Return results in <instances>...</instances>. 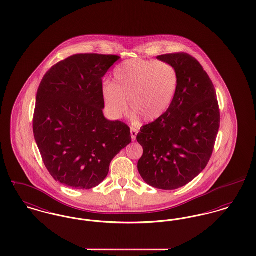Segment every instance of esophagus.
I'll list each match as a JSON object with an SVG mask.
<instances>
[{"instance_id": "1", "label": "esophagus", "mask_w": 256, "mask_h": 256, "mask_svg": "<svg viewBox=\"0 0 256 256\" xmlns=\"http://www.w3.org/2000/svg\"><path fill=\"white\" fill-rule=\"evenodd\" d=\"M137 134H138V130L137 128H130V134H132V141H136Z\"/></svg>"}]
</instances>
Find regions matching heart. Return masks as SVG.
<instances>
[{"instance_id": "heart-1", "label": "heart", "mask_w": 256, "mask_h": 256, "mask_svg": "<svg viewBox=\"0 0 256 256\" xmlns=\"http://www.w3.org/2000/svg\"><path fill=\"white\" fill-rule=\"evenodd\" d=\"M178 84V72L170 64L132 59L114 70L113 82H106L102 92L113 117H120L126 111L128 100L132 112L145 122H154L172 104Z\"/></svg>"}]
</instances>
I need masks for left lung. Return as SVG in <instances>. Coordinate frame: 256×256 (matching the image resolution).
I'll return each mask as SVG.
<instances>
[{"mask_svg": "<svg viewBox=\"0 0 256 256\" xmlns=\"http://www.w3.org/2000/svg\"><path fill=\"white\" fill-rule=\"evenodd\" d=\"M179 76L176 96L166 113L140 128L143 147L138 171L150 186L172 190L194 180L207 166L220 128L216 94L199 62L186 53L156 57Z\"/></svg>", "mask_w": 256, "mask_h": 256, "instance_id": "obj_1", "label": "left lung"}]
</instances>
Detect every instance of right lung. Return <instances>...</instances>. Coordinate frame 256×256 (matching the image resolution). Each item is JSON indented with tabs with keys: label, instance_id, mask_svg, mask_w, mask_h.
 <instances>
[{
	"label": "right lung",
	"instance_id": "right-lung-1",
	"mask_svg": "<svg viewBox=\"0 0 256 256\" xmlns=\"http://www.w3.org/2000/svg\"><path fill=\"white\" fill-rule=\"evenodd\" d=\"M116 55L76 54L53 66L36 92L34 136L50 175L77 190L104 180L111 160L132 142L130 130L104 116L102 77Z\"/></svg>",
	"mask_w": 256,
	"mask_h": 256
}]
</instances>
